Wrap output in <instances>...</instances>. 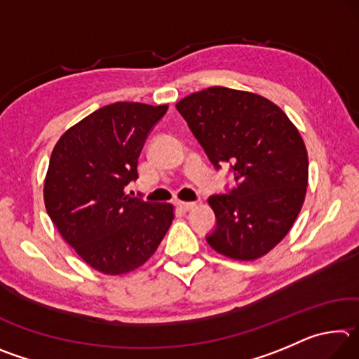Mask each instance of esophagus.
Masks as SVG:
<instances>
[{
    "label": "esophagus",
    "instance_id": "34e87169",
    "mask_svg": "<svg viewBox=\"0 0 359 359\" xmlns=\"http://www.w3.org/2000/svg\"><path fill=\"white\" fill-rule=\"evenodd\" d=\"M175 205H177V208L180 209V210H191L194 205H196V203H185V201H177L175 203Z\"/></svg>",
    "mask_w": 359,
    "mask_h": 359
}]
</instances>
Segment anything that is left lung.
Here are the masks:
<instances>
[{
  "mask_svg": "<svg viewBox=\"0 0 359 359\" xmlns=\"http://www.w3.org/2000/svg\"><path fill=\"white\" fill-rule=\"evenodd\" d=\"M177 111L217 171L236 187L212 194L215 229L205 236L224 257L257 259L293 226L307 188V150L280 107L263 96L210 87L177 102Z\"/></svg>",
  "mask_w": 359,
  "mask_h": 359,
  "instance_id": "1",
  "label": "left lung"
}]
</instances>
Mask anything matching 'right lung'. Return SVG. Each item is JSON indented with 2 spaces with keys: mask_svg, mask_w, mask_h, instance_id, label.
Returning a JSON list of instances; mask_svg holds the SVG:
<instances>
[{
  "mask_svg": "<svg viewBox=\"0 0 359 359\" xmlns=\"http://www.w3.org/2000/svg\"><path fill=\"white\" fill-rule=\"evenodd\" d=\"M168 106L114 102L60 137L44 184L48 217L79 257L118 276L142 266L174 218L172 205L126 193L137 158Z\"/></svg>",
  "mask_w": 359,
  "mask_h": 359,
  "instance_id": "right-lung-1",
  "label": "right lung"
}]
</instances>
